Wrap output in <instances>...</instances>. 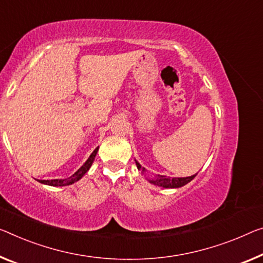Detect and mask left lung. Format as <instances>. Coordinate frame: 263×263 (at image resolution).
Masks as SVG:
<instances>
[{
    "instance_id": "1",
    "label": "left lung",
    "mask_w": 263,
    "mask_h": 263,
    "mask_svg": "<svg viewBox=\"0 0 263 263\" xmlns=\"http://www.w3.org/2000/svg\"><path fill=\"white\" fill-rule=\"evenodd\" d=\"M136 165H137V169H139V171L142 169V171L144 172V168L141 167L139 162H136ZM195 176H196V174L195 175H192L188 177H173V179H171V177H167L164 175H157L156 179L151 180V182L156 184V185H160V187H163V188H179V187H182V185H184V184H187L188 182H191V181Z\"/></svg>"
}]
</instances>
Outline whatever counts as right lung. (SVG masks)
<instances>
[{
  "label": "right lung",
  "instance_id": "obj_1",
  "mask_svg": "<svg viewBox=\"0 0 263 263\" xmlns=\"http://www.w3.org/2000/svg\"><path fill=\"white\" fill-rule=\"evenodd\" d=\"M99 151V147L95 149L94 152L91 153V155L89 156V159L87 160V162L84 163L82 167H81L78 172H76L74 175H71L70 177H68V179H58V180H40L39 182L44 183V184H48V185H54V187H62V185H69L75 183L76 181H79L81 177H82L84 174H86L88 171H89V168L91 167L92 162H94L95 160V156H96V153Z\"/></svg>",
  "mask_w": 263,
  "mask_h": 263
}]
</instances>
